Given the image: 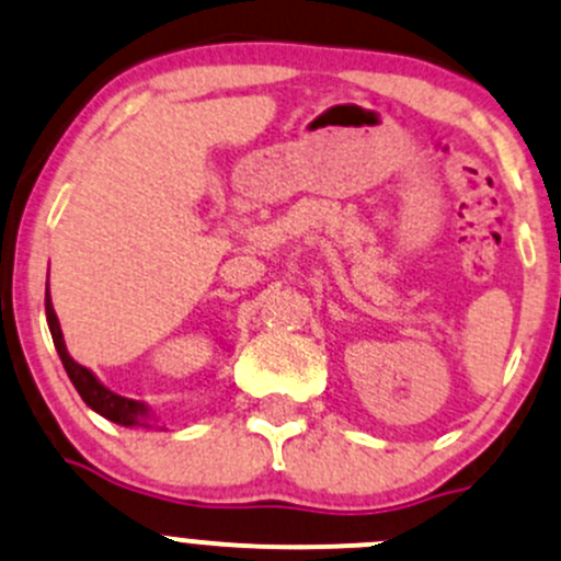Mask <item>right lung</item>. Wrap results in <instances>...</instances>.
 <instances>
[{
  "instance_id": "add662e5",
  "label": "right lung",
  "mask_w": 561,
  "mask_h": 561,
  "mask_svg": "<svg viewBox=\"0 0 561 561\" xmlns=\"http://www.w3.org/2000/svg\"><path fill=\"white\" fill-rule=\"evenodd\" d=\"M45 319H48V329H50V337H54L56 354H59L69 380H72V386L78 389V394L83 397L85 405L96 410L100 415H105L107 421H113V424L118 426H146V430L156 426V415L148 402L129 400V397L115 394V391H110L89 367L78 365V362L69 356L65 334H61L59 316H56L54 302H50V288H45Z\"/></svg>"
}]
</instances>
